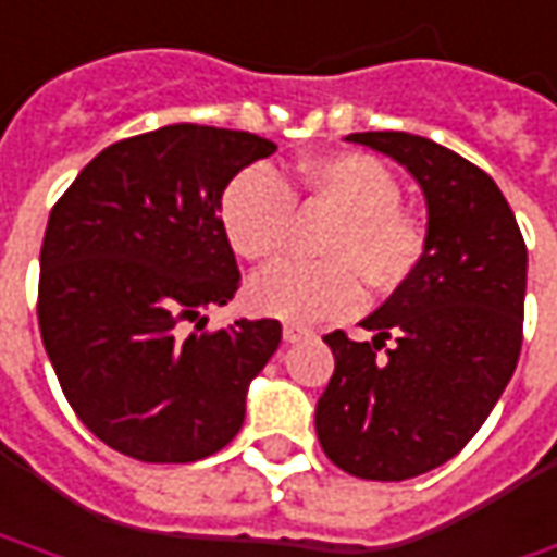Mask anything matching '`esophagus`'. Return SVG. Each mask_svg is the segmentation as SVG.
Listing matches in <instances>:
<instances>
[{"mask_svg": "<svg viewBox=\"0 0 557 557\" xmlns=\"http://www.w3.org/2000/svg\"><path fill=\"white\" fill-rule=\"evenodd\" d=\"M308 336H311L308 326H296V323H286V326H283V342H301V338Z\"/></svg>", "mask_w": 557, "mask_h": 557, "instance_id": "esophagus-1", "label": "esophagus"}]
</instances>
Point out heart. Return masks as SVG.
I'll return each mask as SVG.
<instances>
[{
  "label": "heart",
  "mask_w": 557,
  "mask_h": 557,
  "mask_svg": "<svg viewBox=\"0 0 557 557\" xmlns=\"http://www.w3.org/2000/svg\"><path fill=\"white\" fill-rule=\"evenodd\" d=\"M298 187L338 212L323 240L330 261H286L261 271L246 286V305L256 314L286 323L336 320L363 305L360 277L379 293H394L419 271L429 234L400 209V182L382 160L370 153H317L298 165ZM219 215L237 256L277 259L293 224V190L271 165H246L224 187Z\"/></svg>",
  "instance_id": "1"
}]
</instances>
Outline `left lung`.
Returning <instances> with one entry per match:
<instances>
[{
    "label": "left lung",
    "instance_id": "1",
    "mask_svg": "<svg viewBox=\"0 0 557 557\" xmlns=\"http://www.w3.org/2000/svg\"><path fill=\"white\" fill-rule=\"evenodd\" d=\"M345 141L392 157L416 178L429 249L360 320L373 342L342 330L323 336L336 370L314 429L342 471L407 481L462 450L506 392L521 355L528 246L503 190L459 153L410 132H355Z\"/></svg>",
    "mask_w": 557,
    "mask_h": 557
}]
</instances>
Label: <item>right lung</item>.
<instances>
[{
    "label": "right lung",
    "mask_w": 557,
    "mask_h": 557,
    "mask_svg": "<svg viewBox=\"0 0 557 557\" xmlns=\"http://www.w3.org/2000/svg\"><path fill=\"white\" fill-rule=\"evenodd\" d=\"M277 150L252 132L163 125L101 150L54 202L39 252V333L73 412L141 462H197L234 441L277 320L184 336L240 271L221 231L227 182Z\"/></svg>",
    "instance_id": "1"
}]
</instances>
